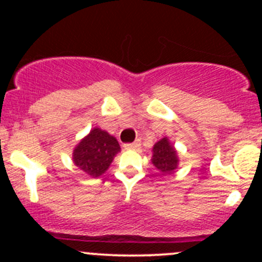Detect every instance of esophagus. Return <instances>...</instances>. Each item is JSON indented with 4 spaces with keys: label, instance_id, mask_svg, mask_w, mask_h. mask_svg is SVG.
<instances>
[{
    "label": "esophagus",
    "instance_id": "1",
    "mask_svg": "<svg viewBox=\"0 0 262 262\" xmlns=\"http://www.w3.org/2000/svg\"><path fill=\"white\" fill-rule=\"evenodd\" d=\"M124 148L128 150H138L140 148V140H135L134 143L127 144V145H124Z\"/></svg>",
    "mask_w": 262,
    "mask_h": 262
}]
</instances>
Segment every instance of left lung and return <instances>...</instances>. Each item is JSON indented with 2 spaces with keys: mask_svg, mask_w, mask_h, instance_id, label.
Listing matches in <instances>:
<instances>
[{
  "mask_svg": "<svg viewBox=\"0 0 262 262\" xmlns=\"http://www.w3.org/2000/svg\"><path fill=\"white\" fill-rule=\"evenodd\" d=\"M151 164L162 176L175 172L179 167V152L167 137L156 141L152 146Z\"/></svg>",
  "mask_w": 262,
  "mask_h": 262,
  "instance_id": "obj_1",
  "label": "left lung"
}]
</instances>
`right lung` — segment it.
Instances as JSON below:
<instances>
[{"mask_svg": "<svg viewBox=\"0 0 262 262\" xmlns=\"http://www.w3.org/2000/svg\"><path fill=\"white\" fill-rule=\"evenodd\" d=\"M119 151L121 146L118 140L108 132L95 127L75 145L73 161L77 169L96 179L110 169Z\"/></svg>", "mask_w": 262, "mask_h": 262, "instance_id": "obj_1", "label": "right lung"}]
</instances>
